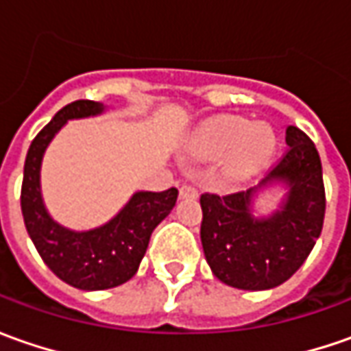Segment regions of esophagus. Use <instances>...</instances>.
Masks as SVG:
<instances>
[{
  "mask_svg": "<svg viewBox=\"0 0 351 351\" xmlns=\"http://www.w3.org/2000/svg\"><path fill=\"white\" fill-rule=\"evenodd\" d=\"M180 195H182L183 199H193V197H197L199 193H197V187L189 185V183H183L182 187H180Z\"/></svg>",
  "mask_w": 351,
  "mask_h": 351,
  "instance_id": "obj_1",
  "label": "esophagus"
}]
</instances>
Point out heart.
Wrapping results in <instances>:
<instances>
[{
	"mask_svg": "<svg viewBox=\"0 0 351 351\" xmlns=\"http://www.w3.org/2000/svg\"><path fill=\"white\" fill-rule=\"evenodd\" d=\"M274 148V132L263 125H250L246 119L223 117L213 121L193 142L191 152L203 160L228 155L234 168H248L262 162Z\"/></svg>",
	"mask_w": 351,
	"mask_h": 351,
	"instance_id": "1",
	"label": "heart"
}]
</instances>
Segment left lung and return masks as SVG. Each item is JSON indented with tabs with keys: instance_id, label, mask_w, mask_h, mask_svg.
Masks as SVG:
<instances>
[{
	"instance_id": "1",
	"label": "left lung",
	"mask_w": 351,
	"mask_h": 351,
	"mask_svg": "<svg viewBox=\"0 0 351 351\" xmlns=\"http://www.w3.org/2000/svg\"><path fill=\"white\" fill-rule=\"evenodd\" d=\"M287 152L258 187L230 195H201V242L213 274L246 291L274 289L308 258L322 232L326 195L322 164L313 141L301 128L287 127ZM283 182L288 195L269 217H254L255 193Z\"/></svg>"
}]
</instances>
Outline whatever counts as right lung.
Masks as SVG:
<instances>
[{"label":"right lung","instance_id":"add662e5","mask_svg":"<svg viewBox=\"0 0 351 351\" xmlns=\"http://www.w3.org/2000/svg\"><path fill=\"white\" fill-rule=\"evenodd\" d=\"M103 109L101 103L89 99L62 107L31 142L21 187L25 226L43 262L62 281L84 291L111 289L134 276L152 230L168 217L178 201L176 187L160 193L136 191L109 223L86 232L70 230L48 215L40 193V164L47 146L68 121L95 117Z\"/></svg>","mask_w":351,"mask_h":351}]
</instances>
